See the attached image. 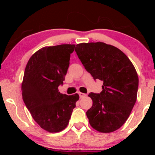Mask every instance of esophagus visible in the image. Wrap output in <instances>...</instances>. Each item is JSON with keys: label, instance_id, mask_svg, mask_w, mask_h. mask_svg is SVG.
<instances>
[{"label": "esophagus", "instance_id": "1", "mask_svg": "<svg viewBox=\"0 0 155 155\" xmlns=\"http://www.w3.org/2000/svg\"><path fill=\"white\" fill-rule=\"evenodd\" d=\"M79 94V96H80L81 98H84V97H85L86 96H87L85 94L81 93V92H79V94Z\"/></svg>", "mask_w": 155, "mask_h": 155}]
</instances>
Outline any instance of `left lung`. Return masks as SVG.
<instances>
[{
	"label": "left lung",
	"mask_w": 155,
	"mask_h": 155,
	"mask_svg": "<svg viewBox=\"0 0 155 155\" xmlns=\"http://www.w3.org/2000/svg\"><path fill=\"white\" fill-rule=\"evenodd\" d=\"M75 51L94 79L103 81L101 93L88 95L93 101L86 112L89 122L101 133L114 132L127 121L137 100L134 65L120 49L100 41L78 44Z\"/></svg>",
	"instance_id": "obj_1"
}]
</instances>
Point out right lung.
Masks as SVG:
<instances>
[{"mask_svg": "<svg viewBox=\"0 0 155 155\" xmlns=\"http://www.w3.org/2000/svg\"><path fill=\"white\" fill-rule=\"evenodd\" d=\"M74 47V44L44 47L31 57L25 68L22 99L34 120L50 133L66 128L79 99L78 94L68 96L58 90L64 83Z\"/></svg>", "mask_w": 155, "mask_h": 155, "instance_id": "obj_1", "label": "right lung"}]
</instances>
